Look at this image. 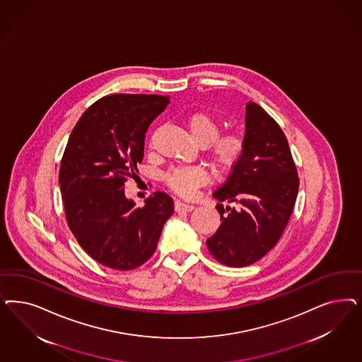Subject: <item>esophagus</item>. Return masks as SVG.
<instances>
[{
    "mask_svg": "<svg viewBox=\"0 0 362 362\" xmlns=\"http://www.w3.org/2000/svg\"><path fill=\"white\" fill-rule=\"evenodd\" d=\"M194 209V206L193 205H189V204H184V202H181V201H175V210L177 213H184V211H192V210Z\"/></svg>",
    "mask_w": 362,
    "mask_h": 362,
    "instance_id": "1",
    "label": "esophagus"
}]
</instances>
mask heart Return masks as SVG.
Returning <instances> with one entry per match:
<instances>
[{
    "label": "heart",
    "instance_id": "b5f03b06",
    "mask_svg": "<svg viewBox=\"0 0 362 362\" xmlns=\"http://www.w3.org/2000/svg\"><path fill=\"white\" fill-rule=\"evenodd\" d=\"M187 128L193 139L205 146L209 163L217 169H229L240 161L245 152V139L238 132L220 134V122L204 112H197L187 117ZM208 180L206 173L194 166L175 168L165 175L169 187L180 196L189 197L197 187Z\"/></svg>",
    "mask_w": 362,
    "mask_h": 362
}]
</instances>
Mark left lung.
<instances>
[{
  "label": "left lung",
  "instance_id": "left-lung-1",
  "mask_svg": "<svg viewBox=\"0 0 362 362\" xmlns=\"http://www.w3.org/2000/svg\"><path fill=\"white\" fill-rule=\"evenodd\" d=\"M245 127V152L213 193L221 225L206 240L210 255L233 268L255 264L279 243L300 185L280 125L258 104L247 103ZM223 200L234 206L223 207Z\"/></svg>",
  "mask_w": 362,
  "mask_h": 362
}]
</instances>
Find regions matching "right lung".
Here are the masks:
<instances>
[{"label":"right lung","instance_id":"right-lung-1","mask_svg":"<svg viewBox=\"0 0 362 362\" xmlns=\"http://www.w3.org/2000/svg\"><path fill=\"white\" fill-rule=\"evenodd\" d=\"M169 103V95L110 94L71 130L59 175L65 217L82 249L107 268L146 262L173 214V199L163 192L136 208L124 190L142 163L146 130Z\"/></svg>","mask_w":362,"mask_h":362}]
</instances>
